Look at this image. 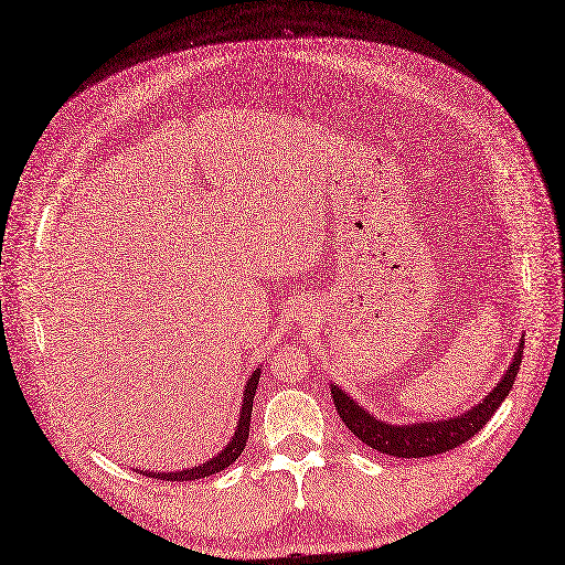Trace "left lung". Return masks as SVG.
<instances>
[{
  "label": "left lung",
  "mask_w": 565,
  "mask_h": 565,
  "mask_svg": "<svg viewBox=\"0 0 565 565\" xmlns=\"http://www.w3.org/2000/svg\"><path fill=\"white\" fill-rule=\"evenodd\" d=\"M522 349L524 342L520 340L510 367L501 377V382L465 414L452 418L433 420V423H405V425H391L386 420L374 418L365 412L354 397H349L340 386L331 384L333 405L342 418V423L352 429V433L370 448L393 455V458H429V455H439L452 450L469 441L476 433H480L494 412L499 409L505 395L510 393L518 377V370L522 363Z\"/></svg>",
  "instance_id": "1"
}]
</instances>
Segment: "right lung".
Masks as SVG:
<instances>
[{"label": "right lung", "instance_id": "add662e5", "mask_svg": "<svg viewBox=\"0 0 565 565\" xmlns=\"http://www.w3.org/2000/svg\"><path fill=\"white\" fill-rule=\"evenodd\" d=\"M259 374H262V365L250 374L246 388H244V402H241V412H238V423L234 429V437L230 439V444L216 455V458H211L209 462L193 467V469H181V471H140L147 473L151 478H160V480H172V482H183V480H200L206 478L211 473H218L223 469H227L241 452L246 448L248 441V433H250V414H253V397L259 384Z\"/></svg>", "mask_w": 565, "mask_h": 565}]
</instances>
